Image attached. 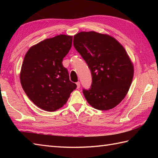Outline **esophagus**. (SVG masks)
<instances>
[{
    "label": "esophagus",
    "instance_id": "obj_1",
    "mask_svg": "<svg viewBox=\"0 0 158 158\" xmlns=\"http://www.w3.org/2000/svg\"><path fill=\"white\" fill-rule=\"evenodd\" d=\"M76 84H77V88L79 89L80 88V82H79V81L77 82Z\"/></svg>",
    "mask_w": 158,
    "mask_h": 158
}]
</instances>
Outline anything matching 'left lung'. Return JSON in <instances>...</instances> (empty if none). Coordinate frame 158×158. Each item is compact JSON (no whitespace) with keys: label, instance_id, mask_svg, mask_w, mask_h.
Here are the masks:
<instances>
[{"label":"left lung","instance_id":"8db88e82","mask_svg":"<svg viewBox=\"0 0 158 158\" xmlns=\"http://www.w3.org/2000/svg\"><path fill=\"white\" fill-rule=\"evenodd\" d=\"M73 45L92 73L91 88L83 89L88 102L100 110L119 105L134 76L133 64L123 47L111 36L94 31L77 33Z\"/></svg>","mask_w":158,"mask_h":158}]
</instances>
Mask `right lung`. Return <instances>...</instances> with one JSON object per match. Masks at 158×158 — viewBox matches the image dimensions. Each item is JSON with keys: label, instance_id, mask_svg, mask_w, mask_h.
<instances>
[{"label": "right lung", "instance_id": "obj_1", "mask_svg": "<svg viewBox=\"0 0 158 158\" xmlns=\"http://www.w3.org/2000/svg\"><path fill=\"white\" fill-rule=\"evenodd\" d=\"M72 42V36L60 35L32 46L24 56L19 75L22 88L35 105L46 111L61 108L77 88L62 65Z\"/></svg>", "mask_w": 158, "mask_h": 158}]
</instances>
